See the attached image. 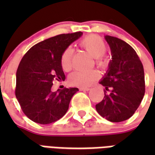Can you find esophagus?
<instances>
[{
	"mask_svg": "<svg viewBox=\"0 0 155 155\" xmlns=\"http://www.w3.org/2000/svg\"><path fill=\"white\" fill-rule=\"evenodd\" d=\"M80 91H89L90 87H80Z\"/></svg>",
	"mask_w": 155,
	"mask_h": 155,
	"instance_id": "34e87169",
	"label": "esophagus"
}]
</instances>
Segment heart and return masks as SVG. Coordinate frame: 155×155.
<instances>
[{"label":"heart","mask_w":155,"mask_h":155,"mask_svg":"<svg viewBox=\"0 0 155 155\" xmlns=\"http://www.w3.org/2000/svg\"><path fill=\"white\" fill-rule=\"evenodd\" d=\"M80 45L95 58V63L98 67L104 68L108 66V61L104 57L107 47L105 42L101 38L97 35H88L80 41ZM72 48L68 47L61 54V66L64 71H70L72 68ZM100 74L97 70H91L89 71H76L70 75L69 82L75 86L87 87L97 80Z\"/></svg>","instance_id":"1"}]
</instances>
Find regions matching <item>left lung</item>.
Wrapping results in <instances>:
<instances>
[{"label": "left lung", "mask_w": 155, "mask_h": 155, "mask_svg": "<svg viewBox=\"0 0 155 155\" xmlns=\"http://www.w3.org/2000/svg\"><path fill=\"white\" fill-rule=\"evenodd\" d=\"M104 38L110 47L112 60L100 82L105 87L104 97L96 104V109L109 121L120 122L134 115L144 97V69L134 49L127 42L109 35Z\"/></svg>", "instance_id": "obj_1"}]
</instances>
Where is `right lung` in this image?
<instances>
[{
	"label": "right lung",
	"mask_w": 155,
	"mask_h": 155,
	"mask_svg": "<svg viewBox=\"0 0 155 155\" xmlns=\"http://www.w3.org/2000/svg\"><path fill=\"white\" fill-rule=\"evenodd\" d=\"M82 32L63 34L33 46L21 58L18 71L15 95L23 113L38 124H51L67 113L77 87L52 92L54 80H64L61 66L63 51Z\"/></svg>",
	"instance_id": "add662e5"
}]
</instances>
